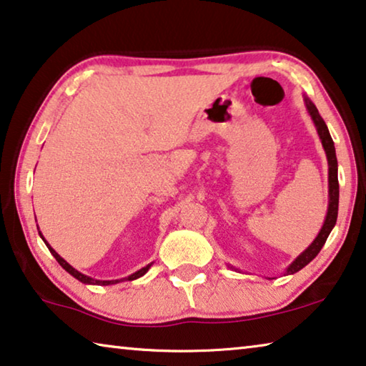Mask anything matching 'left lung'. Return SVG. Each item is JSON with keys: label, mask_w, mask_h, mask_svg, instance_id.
<instances>
[{"label": "left lung", "mask_w": 366, "mask_h": 366, "mask_svg": "<svg viewBox=\"0 0 366 366\" xmlns=\"http://www.w3.org/2000/svg\"><path fill=\"white\" fill-rule=\"evenodd\" d=\"M305 104H306V109H308L312 122H315L317 135H319V138H321L322 148H324V152H326V156H327V164H329V207H327L326 219H324V224H322L321 231H319V234L316 236V239L311 242L310 247L306 249V251L301 252L300 256L288 265V269L285 272L287 275L297 274L298 270L303 269L305 265H308L311 260L317 256L319 251L322 249V246L326 244L330 231H332V228L335 226V222H337V212H339L337 156H335L334 142H332V138H330V133H329L326 122H324L321 115H319L315 104H312L308 99V97H305ZM231 269H234V267H231Z\"/></svg>", "instance_id": "left-lung-1"}]
</instances>
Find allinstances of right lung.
I'll return each instance as SVG.
<instances>
[{
    "mask_svg": "<svg viewBox=\"0 0 366 366\" xmlns=\"http://www.w3.org/2000/svg\"><path fill=\"white\" fill-rule=\"evenodd\" d=\"M39 234H40V231H39ZM40 237H42L44 239V236L40 234ZM44 242L45 244H47V247H49V251L54 254V257L56 259V262L60 264L63 269H65L69 275H73L74 278H76V280H79V282H83V283H88V285H114V283H119V282H122V280H135V278H140L142 275H144L148 272V269L149 267H152V264H148L147 267H143V269H140L138 272H135V274H132V275H129V277H125V278H120V280H94V278H91V277H88V275H84V274H81V272H78L76 269H73L71 265H69L65 259L63 257H60L58 256V254L55 252V249L51 247L47 241L44 239Z\"/></svg>",
    "mask_w": 366,
    "mask_h": 366,
    "instance_id": "1",
    "label": "right lung"
}]
</instances>
